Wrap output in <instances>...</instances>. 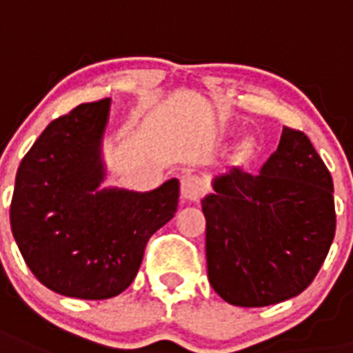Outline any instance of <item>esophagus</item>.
I'll return each mask as SVG.
<instances>
[{
  "label": "esophagus",
  "instance_id": "esophagus-1",
  "mask_svg": "<svg viewBox=\"0 0 353 353\" xmlns=\"http://www.w3.org/2000/svg\"><path fill=\"white\" fill-rule=\"evenodd\" d=\"M181 192L185 199L196 203L199 201L203 194H205V183H203L197 176L186 174L181 179Z\"/></svg>",
  "mask_w": 353,
  "mask_h": 353
}]
</instances>
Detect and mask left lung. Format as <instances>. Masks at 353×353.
Returning a JSON list of instances; mask_svg holds the SVG:
<instances>
[{
	"mask_svg": "<svg viewBox=\"0 0 353 353\" xmlns=\"http://www.w3.org/2000/svg\"><path fill=\"white\" fill-rule=\"evenodd\" d=\"M201 201L212 288L256 308L299 296L335 234L334 183L305 132L285 127L259 172L234 167Z\"/></svg>",
	"mask_w": 353,
	"mask_h": 353,
	"instance_id": "left-lung-1",
	"label": "left lung"
}]
</instances>
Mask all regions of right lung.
I'll return each instance as SVG.
<instances>
[{"mask_svg": "<svg viewBox=\"0 0 353 353\" xmlns=\"http://www.w3.org/2000/svg\"><path fill=\"white\" fill-rule=\"evenodd\" d=\"M110 99L54 119L16 174L10 226L23 259L56 294L108 299L127 290L154 232L170 221L179 181L150 192L99 188Z\"/></svg>", "mask_w": 353, "mask_h": 353, "instance_id": "right-lung-1", "label": "right lung"}]
</instances>
